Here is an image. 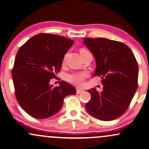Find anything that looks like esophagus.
I'll return each instance as SVG.
<instances>
[{
  "label": "esophagus",
  "instance_id": "obj_1",
  "mask_svg": "<svg viewBox=\"0 0 149 149\" xmlns=\"http://www.w3.org/2000/svg\"><path fill=\"white\" fill-rule=\"evenodd\" d=\"M84 92V90L82 89H81V88H77L76 89L77 94H80V93H82V92Z\"/></svg>",
  "mask_w": 149,
  "mask_h": 149
}]
</instances>
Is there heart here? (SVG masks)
<instances>
[{
	"label": "heart",
	"instance_id": "heart-1",
	"mask_svg": "<svg viewBox=\"0 0 149 149\" xmlns=\"http://www.w3.org/2000/svg\"><path fill=\"white\" fill-rule=\"evenodd\" d=\"M83 51H86L85 49L80 50V53ZM87 76V73L86 72L81 73H72L71 74L67 75V80L71 83L75 84L77 85H81L83 82L84 78Z\"/></svg>",
	"mask_w": 149,
	"mask_h": 149
}]
</instances>
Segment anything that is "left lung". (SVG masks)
<instances>
[{"label": "left lung", "mask_w": 149, "mask_h": 149, "mask_svg": "<svg viewBox=\"0 0 149 149\" xmlns=\"http://www.w3.org/2000/svg\"><path fill=\"white\" fill-rule=\"evenodd\" d=\"M83 43L96 60L94 76H101L103 85L101 92L87 90L91 100L86 110L96 119L112 121L126 112L137 90V60L123 43L105 38H85Z\"/></svg>", "instance_id": "left-lung-1"}]
</instances>
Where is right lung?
<instances>
[{
    "instance_id": "add662e5",
    "label": "right lung",
    "mask_w": 149,
    "mask_h": 149,
    "mask_svg": "<svg viewBox=\"0 0 149 149\" xmlns=\"http://www.w3.org/2000/svg\"><path fill=\"white\" fill-rule=\"evenodd\" d=\"M71 39L41 33L28 39L18 51L12 71L15 96L21 108L35 119L57 114L64 98L76 93L68 82L50 84L60 73L64 55L73 46Z\"/></svg>"
}]
</instances>
